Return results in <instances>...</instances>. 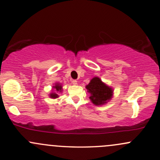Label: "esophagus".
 <instances>
[{"label": "esophagus", "mask_w": 160, "mask_h": 160, "mask_svg": "<svg viewBox=\"0 0 160 160\" xmlns=\"http://www.w3.org/2000/svg\"><path fill=\"white\" fill-rule=\"evenodd\" d=\"M72 83L73 85H77L78 84V81L76 80H72Z\"/></svg>", "instance_id": "34e87169"}]
</instances>
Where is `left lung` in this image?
<instances>
[{"instance_id":"obj_1","label":"left lung","mask_w":160,"mask_h":160,"mask_svg":"<svg viewBox=\"0 0 160 160\" xmlns=\"http://www.w3.org/2000/svg\"><path fill=\"white\" fill-rule=\"evenodd\" d=\"M86 89L91 93L90 99L93 104L99 106L105 104L112 98L113 89L103 83L98 77H94L87 85Z\"/></svg>"}]
</instances>
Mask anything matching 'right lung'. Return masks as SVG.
<instances>
[{
  "label": "right lung",
  "mask_w": 160,
  "mask_h": 160,
  "mask_svg": "<svg viewBox=\"0 0 160 160\" xmlns=\"http://www.w3.org/2000/svg\"><path fill=\"white\" fill-rule=\"evenodd\" d=\"M53 89H54V92L51 93L50 94V97L51 98H57L58 97V93H62V85L59 84V83H56L55 86H53Z\"/></svg>",
  "instance_id": "1"
}]
</instances>
